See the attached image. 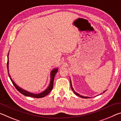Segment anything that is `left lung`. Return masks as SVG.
I'll return each mask as SVG.
<instances>
[{
  "instance_id": "1",
  "label": "left lung",
  "mask_w": 121,
  "mask_h": 121,
  "mask_svg": "<svg viewBox=\"0 0 121 121\" xmlns=\"http://www.w3.org/2000/svg\"><path fill=\"white\" fill-rule=\"evenodd\" d=\"M70 86H71V89H72V90L73 91V93H74L76 95H78V96H79V97H81V98H89V97H84V96H82V95H79V94H78V93H77V92H76L74 91V90H73V86H72V84H71V81H70ZM104 91L103 92V93H104V92H105V91ZM100 95H101V93L100 94Z\"/></svg>"
}]
</instances>
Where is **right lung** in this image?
Wrapping results in <instances>:
<instances>
[{"mask_svg":"<svg viewBox=\"0 0 121 121\" xmlns=\"http://www.w3.org/2000/svg\"><path fill=\"white\" fill-rule=\"evenodd\" d=\"M9 53H8V56H7L8 59H7V63L8 73H9V76L10 78V79H11L12 83L13 84V85H14V86L15 87L16 90H17L19 92H20V93H22V95H23L25 96H27V97H31L36 98H43V97H45L46 95H48V94L52 90L53 87V82H54V77H55V76H56V73L58 71V68L54 69L51 71V81H50V85H49L48 87L47 88V89L45 90L44 91H43V92L40 93H39V94H34V93H30V92H29L26 91V90L22 89V88L20 87L19 86H18L14 82V81L12 80V78H11V76H10V75H9Z\"/></svg>","mask_w":121,"mask_h":121,"instance_id":"add662e5","label":"right lung"}]
</instances>
